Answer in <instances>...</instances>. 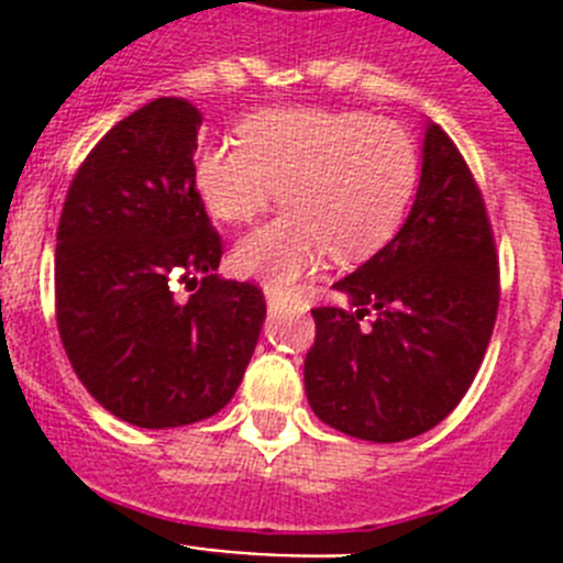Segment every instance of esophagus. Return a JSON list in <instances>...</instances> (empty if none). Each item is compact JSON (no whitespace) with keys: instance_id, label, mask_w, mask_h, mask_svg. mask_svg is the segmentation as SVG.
Returning <instances> with one entry per match:
<instances>
[{"instance_id":"1","label":"esophagus","mask_w":563,"mask_h":563,"mask_svg":"<svg viewBox=\"0 0 563 563\" xmlns=\"http://www.w3.org/2000/svg\"><path fill=\"white\" fill-rule=\"evenodd\" d=\"M265 296H267V305L271 307L287 305V296L282 290H276V287H265Z\"/></svg>"}]
</instances>
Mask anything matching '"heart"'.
Segmentation results:
<instances>
[{"label":"heart","instance_id":"heart-1","mask_svg":"<svg viewBox=\"0 0 563 563\" xmlns=\"http://www.w3.org/2000/svg\"><path fill=\"white\" fill-rule=\"evenodd\" d=\"M420 180L411 134L355 109L282 107L245 118L239 137L194 157V186L208 211L247 225L278 200L287 211L236 247V267L287 287L327 253L369 256L395 236Z\"/></svg>","mask_w":563,"mask_h":563}]
</instances>
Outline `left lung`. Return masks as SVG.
<instances>
[{
  "label": "left lung",
  "mask_w": 563,
  "mask_h": 563,
  "mask_svg": "<svg viewBox=\"0 0 563 563\" xmlns=\"http://www.w3.org/2000/svg\"><path fill=\"white\" fill-rule=\"evenodd\" d=\"M335 290L350 307H312L305 361L318 420L369 442L434 429L471 389L499 310L494 225L442 126L426 132L409 220Z\"/></svg>",
  "instance_id": "8db88e82"
}]
</instances>
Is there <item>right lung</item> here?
<instances>
[{
	"instance_id": "obj_1",
	"label": "right lung",
	"mask_w": 563,
	"mask_h": 563,
	"mask_svg": "<svg viewBox=\"0 0 563 563\" xmlns=\"http://www.w3.org/2000/svg\"><path fill=\"white\" fill-rule=\"evenodd\" d=\"M200 109L157 98L84 157L56 231V321L78 380L141 429L225 409L256 350L265 292L217 276L222 236L194 186ZM191 286L188 299L173 296Z\"/></svg>"
}]
</instances>
